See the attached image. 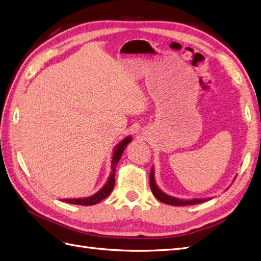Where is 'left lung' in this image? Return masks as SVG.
Returning a JSON list of instances; mask_svg holds the SVG:
<instances>
[{"mask_svg":"<svg viewBox=\"0 0 261 261\" xmlns=\"http://www.w3.org/2000/svg\"><path fill=\"white\" fill-rule=\"evenodd\" d=\"M150 188L151 191L154 195V197L160 200L161 202L167 203V204H171V205H193V204H198L204 201H208L211 198H202V199H179L175 197H171L167 195V193L163 192L160 188L156 186L155 180H154V168H151L150 171Z\"/></svg>","mask_w":261,"mask_h":261,"instance_id":"1","label":"left lung"}]
</instances>
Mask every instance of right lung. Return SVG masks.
Masks as SVG:
<instances>
[{
  "label": "right lung",
  "instance_id": "obj_1",
  "mask_svg": "<svg viewBox=\"0 0 261 261\" xmlns=\"http://www.w3.org/2000/svg\"><path fill=\"white\" fill-rule=\"evenodd\" d=\"M132 140V137L129 136L124 138L122 141H120L116 147H114L113 150V153H112V160H111V173L109 175L108 181L106 182V185L103 186L101 189L94 193L93 196L91 197H86V198H73V199H62V201H65L68 203H72V204H80V205H93L99 203L101 200L106 199L109 195H110L111 191L113 190V187H114V182H116V167L118 165V162L121 158V155H122L123 151L125 149L126 145H128Z\"/></svg>",
  "mask_w": 261,
  "mask_h": 261
}]
</instances>
